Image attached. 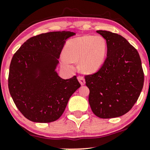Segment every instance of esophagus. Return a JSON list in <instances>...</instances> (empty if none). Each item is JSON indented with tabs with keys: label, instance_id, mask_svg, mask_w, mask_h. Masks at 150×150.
Wrapping results in <instances>:
<instances>
[{
	"label": "esophagus",
	"instance_id": "esophagus-1",
	"mask_svg": "<svg viewBox=\"0 0 150 150\" xmlns=\"http://www.w3.org/2000/svg\"><path fill=\"white\" fill-rule=\"evenodd\" d=\"M78 80L80 82V83L81 84V85H84L85 84V78H84L82 76H79L78 77Z\"/></svg>",
	"mask_w": 150,
	"mask_h": 150
}]
</instances>
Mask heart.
<instances>
[{"mask_svg": "<svg viewBox=\"0 0 150 150\" xmlns=\"http://www.w3.org/2000/svg\"><path fill=\"white\" fill-rule=\"evenodd\" d=\"M65 56L62 57L63 65L70 67L71 62L80 60V70L84 73L97 72L105 61L107 52L106 39L99 35H85L68 41L65 46Z\"/></svg>", "mask_w": 150, "mask_h": 150, "instance_id": "obj_1", "label": "heart"}]
</instances>
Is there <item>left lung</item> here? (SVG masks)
<instances>
[{"mask_svg": "<svg viewBox=\"0 0 150 150\" xmlns=\"http://www.w3.org/2000/svg\"><path fill=\"white\" fill-rule=\"evenodd\" d=\"M106 39L107 56L97 73L86 75L92 112L101 118H116L131 109L140 97L144 73L140 55L124 37L98 30Z\"/></svg>", "mask_w": 150, "mask_h": 150, "instance_id": "obj_1", "label": "left lung"}]
</instances>
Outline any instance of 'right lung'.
<instances>
[{
	"instance_id": "obj_1",
	"label": "right lung",
	"mask_w": 150,
	"mask_h": 150,
	"mask_svg": "<svg viewBox=\"0 0 150 150\" xmlns=\"http://www.w3.org/2000/svg\"><path fill=\"white\" fill-rule=\"evenodd\" d=\"M69 31L34 36L20 46L12 58L8 88L25 118L37 123L58 120L72 94L80 87L77 77L64 80L56 71Z\"/></svg>"
}]
</instances>
